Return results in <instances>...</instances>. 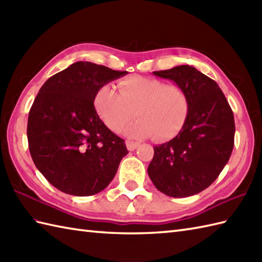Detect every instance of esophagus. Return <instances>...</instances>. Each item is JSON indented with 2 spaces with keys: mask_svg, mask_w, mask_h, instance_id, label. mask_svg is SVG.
<instances>
[{
  "mask_svg": "<svg viewBox=\"0 0 262 262\" xmlns=\"http://www.w3.org/2000/svg\"><path fill=\"white\" fill-rule=\"evenodd\" d=\"M140 145L138 142H134V141H126V146L128 148V151H134V149L137 148V146Z\"/></svg>",
  "mask_w": 262,
  "mask_h": 262,
  "instance_id": "obj_1",
  "label": "esophagus"
}]
</instances>
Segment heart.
Wrapping results in <instances>:
<instances>
[{
    "instance_id": "heart-1",
    "label": "heart",
    "mask_w": 262,
    "mask_h": 262,
    "mask_svg": "<svg viewBox=\"0 0 262 262\" xmlns=\"http://www.w3.org/2000/svg\"><path fill=\"white\" fill-rule=\"evenodd\" d=\"M118 92L109 84L99 89L94 108L111 132L118 133L134 116L138 119L128 128L130 137H151L166 141L179 134L188 118L189 98L177 84L133 75L121 80Z\"/></svg>"
}]
</instances>
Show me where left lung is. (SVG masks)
I'll return each mask as SVG.
<instances>
[{
    "label": "left lung",
    "instance_id": "1",
    "mask_svg": "<svg viewBox=\"0 0 262 262\" xmlns=\"http://www.w3.org/2000/svg\"><path fill=\"white\" fill-rule=\"evenodd\" d=\"M153 74L181 86L190 108L179 134L154 146L148 176L166 196H192L208 188L230 160L234 146V116L219 84L192 66L180 65Z\"/></svg>",
    "mask_w": 262,
    "mask_h": 262
}]
</instances>
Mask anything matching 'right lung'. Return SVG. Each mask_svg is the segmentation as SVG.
Returning a JSON list of instances; mask_svg holds the SVG:
<instances>
[{"label":"right lung","mask_w":262,"mask_h":262,"mask_svg":"<svg viewBox=\"0 0 262 262\" xmlns=\"http://www.w3.org/2000/svg\"><path fill=\"white\" fill-rule=\"evenodd\" d=\"M126 73L76 62L39 90L28 117V144L37 169L58 190L91 196L114 179L128 151L125 141L100 119L93 102L100 88Z\"/></svg>","instance_id":"add662e5"}]
</instances>
